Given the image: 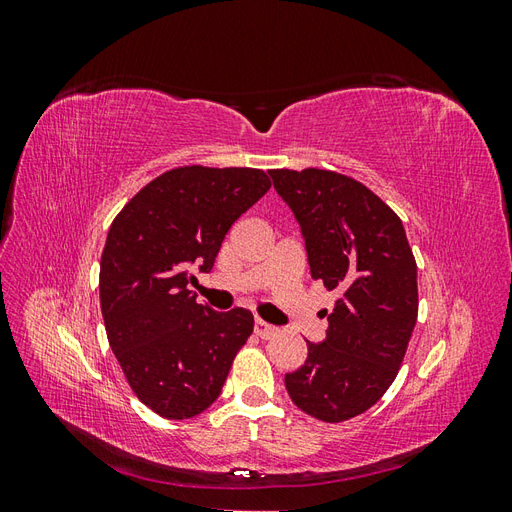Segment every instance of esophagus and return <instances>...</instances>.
<instances>
[{"instance_id":"1","label":"esophagus","mask_w":512,"mask_h":512,"mask_svg":"<svg viewBox=\"0 0 512 512\" xmlns=\"http://www.w3.org/2000/svg\"><path fill=\"white\" fill-rule=\"evenodd\" d=\"M254 333H256L260 339H271L273 335H277V327H273V324H269V322H265V320L256 318V322H254Z\"/></svg>"}]
</instances>
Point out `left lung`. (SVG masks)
<instances>
[{"mask_svg":"<svg viewBox=\"0 0 512 512\" xmlns=\"http://www.w3.org/2000/svg\"><path fill=\"white\" fill-rule=\"evenodd\" d=\"M301 226L309 271L337 290L322 344L284 382L294 406L324 423L363 414L393 384L418 314L416 262L397 213L333 170H269Z\"/></svg>","mask_w":512,"mask_h":512,"instance_id":"1","label":"left lung"}]
</instances>
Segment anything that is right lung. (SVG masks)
Masks as SVG:
<instances>
[{"instance_id":"add662e5","label":"right lung","mask_w":512,"mask_h":512,"mask_svg":"<svg viewBox=\"0 0 512 512\" xmlns=\"http://www.w3.org/2000/svg\"><path fill=\"white\" fill-rule=\"evenodd\" d=\"M260 168L179 166L119 211L100 260V305L111 350L134 395L183 421L220 397L254 331L243 307L213 312L188 288L211 271L239 215L267 194Z\"/></svg>"}]
</instances>
